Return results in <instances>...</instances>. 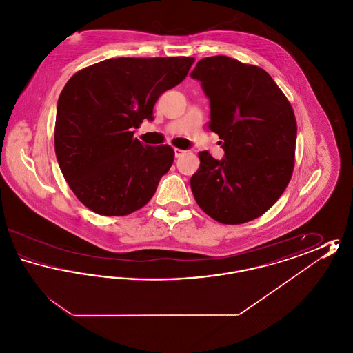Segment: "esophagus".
Listing matches in <instances>:
<instances>
[{"mask_svg": "<svg viewBox=\"0 0 353 353\" xmlns=\"http://www.w3.org/2000/svg\"><path fill=\"white\" fill-rule=\"evenodd\" d=\"M184 153L185 151H183V150H180V148H174V156H176V157H181Z\"/></svg>", "mask_w": 353, "mask_h": 353, "instance_id": "1", "label": "esophagus"}]
</instances>
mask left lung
Returning a JSON list of instances; mask_svg holds the SVG:
<instances>
[{
    "label": "left lung",
    "instance_id": "left-lung-1",
    "mask_svg": "<svg viewBox=\"0 0 353 353\" xmlns=\"http://www.w3.org/2000/svg\"><path fill=\"white\" fill-rule=\"evenodd\" d=\"M190 77L210 101V131L222 140L225 157L199 153L190 179L196 202L225 225L245 223L266 213L291 180L296 120L285 94L263 68L217 55L201 59Z\"/></svg>",
    "mask_w": 353,
    "mask_h": 353
}]
</instances>
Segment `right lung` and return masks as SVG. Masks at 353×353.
<instances>
[{"label": "right lung", "mask_w": 353, "mask_h": 353, "mask_svg": "<svg viewBox=\"0 0 353 353\" xmlns=\"http://www.w3.org/2000/svg\"><path fill=\"white\" fill-rule=\"evenodd\" d=\"M194 58H112L74 74L58 105L54 145L78 200L101 216H127L150 201L173 164L169 145L134 137L153 105L181 83Z\"/></svg>", "instance_id": "right-lung-1"}]
</instances>
